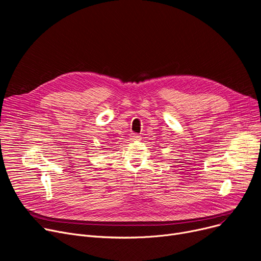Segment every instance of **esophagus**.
<instances>
[{
    "label": "esophagus",
    "mask_w": 261,
    "mask_h": 261,
    "mask_svg": "<svg viewBox=\"0 0 261 261\" xmlns=\"http://www.w3.org/2000/svg\"><path fill=\"white\" fill-rule=\"evenodd\" d=\"M140 139V136L138 134H132L130 135V140H139Z\"/></svg>",
    "instance_id": "34e87169"
}]
</instances>
